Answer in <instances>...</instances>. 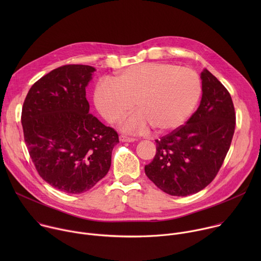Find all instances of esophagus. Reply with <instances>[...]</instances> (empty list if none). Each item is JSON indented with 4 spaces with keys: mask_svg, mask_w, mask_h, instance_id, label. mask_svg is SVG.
Masks as SVG:
<instances>
[{
    "mask_svg": "<svg viewBox=\"0 0 261 261\" xmlns=\"http://www.w3.org/2000/svg\"><path fill=\"white\" fill-rule=\"evenodd\" d=\"M120 140L123 141V142H134L135 139L134 138H131V137H127L125 135H120Z\"/></svg>",
    "mask_w": 261,
    "mask_h": 261,
    "instance_id": "obj_1",
    "label": "esophagus"
}]
</instances>
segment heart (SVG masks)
<instances>
[{"mask_svg":"<svg viewBox=\"0 0 261 261\" xmlns=\"http://www.w3.org/2000/svg\"><path fill=\"white\" fill-rule=\"evenodd\" d=\"M201 94L197 73L169 63H145L129 67L115 79L101 81L95 91V104L103 118L117 124L132 110L139 113L123 124L128 132H156L179 127L192 114Z\"/></svg>","mask_w":261,"mask_h":261,"instance_id":"b5f03b06","label":"heart"}]
</instances>
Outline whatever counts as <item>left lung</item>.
Masks as SVG:
<instances>
[{
    "label": "left lung",
    "instance_id": "obj_1",
    "mask_svg": "<svg viewBox=\"0 0 261 261\" xmlns=\"http://www.w3.org/2000/svg\"><path fill=\"white\" fill-rule=\"evenodd\" d=\"M202 97L185 125L156 140L146 176L172 196L199 192L215 178L230 147L236 128L231 96L213 74L201 72Z\"/></svg>",
    "mask_w": 261,
    "mask_h": 261
}]
</instances>
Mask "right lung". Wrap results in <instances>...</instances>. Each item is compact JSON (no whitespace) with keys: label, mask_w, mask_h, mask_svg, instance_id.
Listing matches in <instances>:
<instances>
[{"label":"right lung","mask_w":261,"mask_h":261,"mask_svg":"<svg viewBox=\"0 0 261 261\" xmlns=\"http://www.w3.org/2000/svg\"><path fill=\"white\" fill-rule=\"evenodd\" d=\"M96 69L65 65L30 89L21 124L30 157L39 175L54 188L84 193L103 178L119 143L115 129L89 114L86 88Z\"/></svg>","instance_id":"right-lung-1"}]
</instances>
